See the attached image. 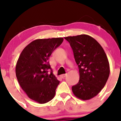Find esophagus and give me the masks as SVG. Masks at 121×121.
<instances>
[{"label":"esophagus","mask_w":121,"mask_h":121,"mask_svg":"<svg viewBox=\"0 0 121 121\" xmlns=\"http://www.w3.org/2000/svg\"><path fill=\"white\" fill-rule=\"evenodd\" d=\"M66 76H67V74H64L61 75V77H62V78H65Z\"/></svg>","instance_id":"34e87169"}]
</instances>
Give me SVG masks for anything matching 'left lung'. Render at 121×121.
I'll list each match as a JSON object with an SVG mask.
<instances>
[{
    "label": "left lung",
    "mask_w": 121,
    "mask_h": 121,
    "mask_svg": "<svg viewBox=\"0 0 121 121\" xmlns=\"http://www.w3.org/2000/svg\"><path fill=\"white\" fill-rule=\"evenodd\" d=\"M65 39L70 43L80 73L79 82L72 86L77 98L86 100L104 88L110 75V65L104 51L91 36L81 35Z\"/></svg>",
    "instance_id": "1"
}]
</instances>
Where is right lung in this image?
I'll return each instance as SVG.
<instances>
[{
    "label": "right lung",
    "mask_w": 121,
    "mask_h": 121,
    "mask_svg": "<svg viewBox=\"0 0 121 121\" xmlns=\"http://www.w3.org/2000/svg\"><path fill=\"white\" fill-rule=\"evenodd\" d=\"M63 41L62 37L35 40L23 50L17 62L15 73L21 87L30 99L40 104L55 96L59 81L53 74L48 59Z\"/></svg>",
    "instance_id": "right-lung-1"
}]
</instances>
